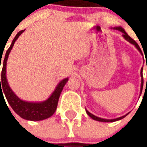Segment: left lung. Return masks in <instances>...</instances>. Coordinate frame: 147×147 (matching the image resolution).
Segmentation results:
<instances>
[{
  "label": "left lung",
  "instance_id": "obj_1",
  "mask_svg": "<svg viewBox=\"0 0 147 147\" xmlns=\"http://www.w3.org/2000/svg\"><path fill=\"white\" fill-rule=\"evenodd\" d=\"M114 29H116V30H120V31H121L122 33H123V37L124 38L126 39L127 42H129L130 43H131V44H133V45L136 46V48L139 50V52H140V53H142V50H141V49H140V47L139 46V45L136 43V42L135 41V40H133L131 37L127 34L125 32V30H123V28H122L121 27H114ZM146 69H147V64H146ZM140 75H141V90H140V94L142 93V86H143V77H142V67L141 68V73H140ZM86 113L88 114V116H89L90 117H91L93 120H97V121H101V122H114V121H117V120H121V119H123V118H124V117H126L127 114H126V115H124V116H123V117H118V118H116V119H111V120H109V119H103V118H100V117H96V116H94V115H93L92 113H90L89 111H87L86 109Z\"/></svg>",
  "mask_w": 147,
  "mask_h": 147
}]
</instances>
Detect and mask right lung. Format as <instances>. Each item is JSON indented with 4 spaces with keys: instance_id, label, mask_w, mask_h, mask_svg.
Here are the masks:
<instances>
[{
    "instance_id": "right-lung-1",
    "label": "right lung",
    "mask_w": 147,
    "mask_h": 147,
    "mask_svg": "<svg viewBox=\"0 0 147 147\" xmlns=\"http://www.w3.org/2000/svg\"><path fill=\"white\" fill-rule=\"evenodd\" d=\"M24 30H21L16 35L11 42L10 47L6 51L5 59L3 61V67L1 71V78H0V94H5V98L8 101V104L10 105L12 109L16 112L20 117L23 119L27 120H33V121H38L47 119L49 117L53 116L55 111L57 107V103L61 93L63 90V87L66 84L68 79H64L58 83L57 87L55 88L54 91L53 92L50 97L47 100L42 102H26L22 100L18 96L16 95L12 90L10 88L8 85L7 77H6V65H7V61H8V55L11 52V49L14 45V43L17 38L20 37L21 34L23 33ZM0 61V67H1ZM4 97V96H3Z\"/></svg>"
}]
</instances>
